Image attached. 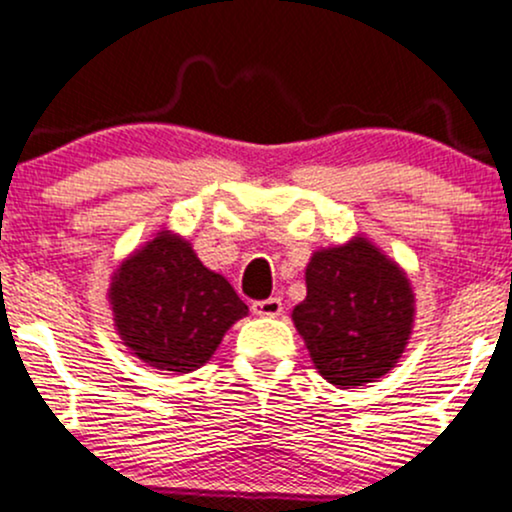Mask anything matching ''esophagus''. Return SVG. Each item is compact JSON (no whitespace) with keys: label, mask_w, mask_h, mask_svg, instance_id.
Returning a JSON list of instances; mask_svg holds the SVG:
<instances>
[{"label":"esophagus","mask_w":512,"mask_h":512,"mask_svg":"<svg viewBox=\"0 0 512 512\" xmlns=\"http://www.w3.org/2000/svg\"><path fill=\"white\" fill-rule=\"evenodd\" d=\"M284 306H282V299H265V301H255L252 303V313L255 316H262V318H277L282 316Z\"/></svg>","instance_id":"esophagus-1"}]
</instances>
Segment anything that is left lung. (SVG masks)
<instances>
[{"instance_id": "obj_1", "label": "left lung", "mask_w": 512, "mask_h": 512, "mask_svg": "<svg viewBox=\"0 0 512 512\" xmlns=\"http://www.w3.org/2000/svg\"><path fill=\"white\" fill-rule=\"evenodd\" d=\"M313 367L338 389L389 374L413 333L406 269L364 235L320 247L306 265V299L291 311Z\"/></svg>"}]
</instances>
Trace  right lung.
I'll use <instances>...</instances> for the list:
<instances>
[{"mask_svg":"<svg viewBox=\"0 0 512 512\" xmlns=\"http://www.w3.org/2000/svg\"><path fill=\"white\" fill-rule=\"evenodd\" d=\"M114 328L133 357L160 372L204 367L247 306L223 274L204 267L192 243L160 230L111 274Z\"/></svg>","mask_w":512,"mask_h":512,"instance_id":"right-lung-1","label":"right lung"}]
</instances>
